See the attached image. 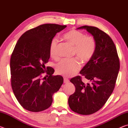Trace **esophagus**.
Segmentation results:
<instances>
[{
    "instance_id": "obj_1",
    "label": "esophagus",
    "mask_w": 128,
    "mask_h": 128,
    "mask_svg": "<svg viewBox=\"0 0 128 128\" xmlns=\"http://www.w3.org/2000/svg\"><path fill=\"white\" fill-rule=\"evenodd\" d=\"M69 82V80L68 78H64V83L67 84Z\"/></svg>"
}]
</instances>
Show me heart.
Segmentation results:
<instances>
[{
    "label": "heart",
    "instance_id": "1",
    "mask_svg": "<svg viewBox=\"0 0 128 128\" xmlns=\"http://www.w3.org/2000/svg\"><path fill=\"white\" fill-rule=\"evenodd\" d=\"M64 40L74 47L73 55L76 56L83 63L92 59L96 50L95 40L92 36H86L85 34L76 30H70L64 35ZM59 40L55 37L51 40L50 45V54L52 57L58 56ZM80 63L76 58L63 59L56 65V72L65 76L75 74L79 70Z\"/></svg>",
    "mask_w": 128,
    "mask_h": 128
}]
</instances>
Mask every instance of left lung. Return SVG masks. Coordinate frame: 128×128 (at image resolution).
<instances>
[{
	"mask_svg": "<svg viewBox=\"0 0 128 128\" xmlns=\"http://www.w3.org/2000/svg\"><path fill=\"white\" fill-rule=\"evenodd\" d=\"M77 29H85L92 34L96 47L92 59L80 72L88 82L84 83L81 76L70 80L76 90L69 96L68 104L73 111L88 115L100 110L113 92L120 62L115 45L106 33L89 26H82Z\"/></svg>",
	"mask_w": 128,
	"mask_h": 128,
	"instance_id": "8db88e82",
	"label": "left lung"
}]
</instances>
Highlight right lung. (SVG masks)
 Segmentation results:
<instances>
[{"label": "right lung", "instance_id": "1", "mask_svg": "<svg viewBox=\"0 0 128 128\" xmlns=\"http://www.w3.org/2000/svg\"><path fill=\"white\" fill-rule=\"evenodd\" d=\"M66 27L46 24L28 30L20 36L10 60L11 86L21 106L31 112L44 111L52 103V95L63 83L60 75L52 76L54 69L46 68L50 57L51 40ZM47 78L41 74L46 69Z\"/></svg>", "mask_w": 128, "mask_h": 128}]
</instances>
